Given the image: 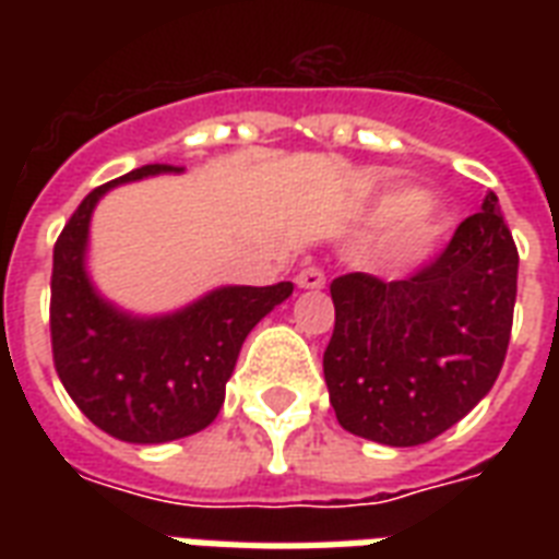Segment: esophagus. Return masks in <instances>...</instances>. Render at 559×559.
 Returning <instances> with one entry per match:
<instances>
[{
    "mask_svg": "<svg viewBox=\"0 0 559 559\" xmlns=\"http://www.w3.org/2000/svg\"><path fill=\"white\" fill-rule=\"evenodd\" d=\"M324 281H328V275H324L322 266H316V263L305 266V270L296 275V284L301 289H322Z\"/></svg>",
    "mask_w": 559,
    "mask_h": 559,
    "instance_id": "obj_1",
    "label": "esophagus"
}]
</instances>
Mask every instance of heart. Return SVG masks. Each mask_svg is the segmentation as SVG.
I'll use <instances>...</instances> for the list:
<instances>
[{"mask_svg": "<svg viewBox=\"0 0 559 559\" xmlns=\"http://www.w3.org/2000/svg\"><path fill=\"white\" fill-rule=\"evenodd\" d=\"M391 205L406 214L408 240H429L438 231V211L420 200L417 193H400Z\"/></svg>", "mask_w": 559, "mask_h": 559, "instance_id": "1", "label": "heart"}]
</instances>
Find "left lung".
Returning <instances> with one entry per match:
<instances>
[{"instance_id":"1","label":"left lung","mask_w":559,"mask_h":559,"mask_svg":"<svg viewBox=\"0 0 559 559\" xmlns=\"http://www.w3.org/2000/svg\"><path fill=\"white\" fill-rule=\"evenodd\" d=\"M520 252L493 191L450 243L400 281L333 278L324 380L342 429L417 447L459 424L502 371Z\"/></svg>"}]
</instances>
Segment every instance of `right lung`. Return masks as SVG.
I'll list each match as a JSON object with an SVG mask.
<instances>
[{"label": "right lung", "mask_w": 559, "mask_h": 559, "mask_svg": "<svg viewBox=\"0 0 559 559\" xmlns=\"http://www.w3.org/2000/svg\"><path fill=\"white\" fill-rule=\"evenodd\" d=\"M174 165H144L83 197L55 243L51 357L57 377L92 424L118 441L165 443L200 432L217 417L240 345L254 324L293 293L223 287L162 319H133L95 296L83 249L100 193Z\"/></svg>", "instance_id": "1"}]
</instances>
